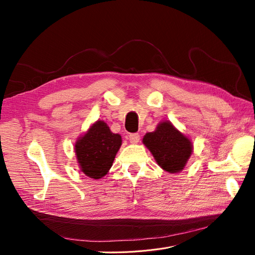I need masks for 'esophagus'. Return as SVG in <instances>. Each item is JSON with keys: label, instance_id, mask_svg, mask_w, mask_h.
Wrapping results in <instances>:
<instances>
[{"label": "esophagus", "instance_id": "esophagus-1", "mask_svg": "<svg viewBox=\"0 0 255 255\" xmlns=\"http://www.w3.org/2000/svg\"><path fill=\"white\" fill-rule=\"evenodd\" d=\"M139 139H140V136H139V134H137V133H134V134H129V136H128V140H129V142L130 143H137L138 141H139Z\"/></svg>", "mask_w": 255, "mask_h": 255}]
</instances>
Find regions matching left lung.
I'll use <instances>...</instances> for the list:
<instances>
[{
  "label": "left lung",
  "instance_id": "obj_1",
  "mask_svg": "<svg viewBox=\"0 0 255 255\" xmlns=\"http://www.w3.org/2000/svg\"><path fill=\"white\" fill-rule=\"evenodd\" d=\"M142 143L152 153L157 165L169 173L181 172L194 152L190 138L168 120L160 121L155 130L146 133Z\"/></svg>",
  "mask_w": 255,
  "mask_h": 255
}]
</instances>
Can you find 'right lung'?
Wrapping results in <instances>:
<instances>
[{
    "label": "right lung",
    "mask_w": 255,
    "mask_h": 255,
    "mask_svg": "<svg viewBox=\"0 0 255 255\" xmlns=\"http://www.w3.org/2000/svg\"><path fill=\"white\" fill-rule=\"evenodd\" d=\"M121 144V136L113 133L105 121L92 123L74 144L80 170L94 180L102 179L112 168Z\"/></svg>",
    "instance_id": "obj_1"
}]
</instances>
